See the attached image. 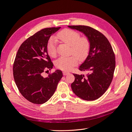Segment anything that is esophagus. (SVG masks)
<instances>
[{
    "label": "esophagus",
    "mask_w": 132,
    "mask_h": 132,
    "mask_svg": "<svg viewBox=\"0 0 132 132\" xmlns=\"http://www.w3.org/2000/svg\"><path fill=\"white\" fill-rule=\"evenodd\" d=\"M63 74L64 75H68V74H69V73L68 72V71H63Z\"/></svg>",
    "instance_id": "34e87169"
}]
</instances>
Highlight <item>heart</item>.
Masks as SVG:
<instances>
[{
	"mask_svg": "<svg viewBox=\"0 0 132 132\" xmlns=\"http://www.w3.org/2000/svg\"><path fill=\"white\" fill-rule=\"evenodd\" d=\"M56 38L62 42L67 43L71 47V53L75 55L69 57L62 56L55 62L58 68L63 70H70L75 66L80 59H85L88 55L91 48L89 39L86 37H80L78 32L71 29H64L57 34ZM47 51L50 56L54 57L57 55V42L52 37L48 42Z\"/></svg>",
	"mask_w": 132,
	"mask_h": 132,
	"instance_id": "heart-1",
	"label": "heart"
}]
</instances>
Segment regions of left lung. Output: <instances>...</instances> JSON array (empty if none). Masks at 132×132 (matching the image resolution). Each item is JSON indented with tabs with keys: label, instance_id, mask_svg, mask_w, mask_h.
<instances>
[{
	"label": "left lung",
	"instance_id": "obj_1",
	"mask_svg": "<svg viewBox=\"0 0 132 132\" xmlns=\"http://www.w3.org/2000/svg\"><path fill=\"white\" fill-rule=\"evenodd\" d=\"M68 27L82 32L91 43L89 55L79 68L89 73L86 76L73 74L75 80L71 89L80 98L95 100L105 93L113 79L116 61L112 47L105 36L94 28L84 25Z\"/></svg>",
	"mask_w": 132,
	"mask_h": 132
}]
</instances>
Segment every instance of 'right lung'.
Masks as SVG:
<instances>
[{"mask_svg":"<svg viewBox=\"0 0 132 132\" xmlns=\"http://www.w3.org/2000/svg\"><path fill=\"white\" fill-rule=\"evenodd\" d=\"M61 27L43 29L29 37L19 47L13 64V76L20 93L27 100L42 104L52 96L63 77L61 70L52 73L53 64L48 54L47 45L51 36Z\"/></svg>","mask_w":132,"mask_h":132,"instance_id":"obj_1","label":"right lung"}]
</instances>
